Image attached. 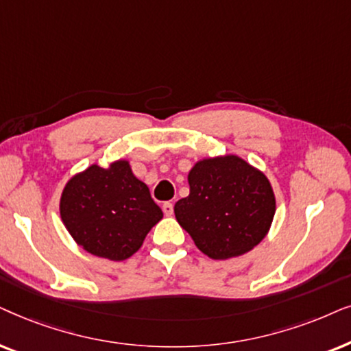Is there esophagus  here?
<instances>
[{
  "instance_id": "1",
  "label": "esophagus",
  "mask_w": 351,
  "mask_h": 351,
  "mask_svg": "<svg viewBox=\"0 0 351 351\" xmlns=\"http://www.w3.org/2000/svg\"><path fill=\"white\" fill-rule=\"evenodd\" d=\"M162 210H163V213L167 215V217H171L173 215V204L171 202H165L162 205Z\"/></svg>"
}]
</instances>
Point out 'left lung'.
<instances>
[{"mask_svg":"<svg viewBox=\"0 0 351 351\" xmlns=\"http://www.w3.org/2000/svg\"><path fill=\"white\" fill-rule=\"evenodd\" d=\"M188 183L189 195L175 204V217L210 258L239 256L268 234L276 212L273 188L244 158H202L191 168Z\"/></svg>","mask_w":351,"mask_h":351,"instance_id":"obj_1","label":"left lung"}]
</instances>
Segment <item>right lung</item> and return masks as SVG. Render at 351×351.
<instances>
[{
    "instance_id": "obj_1",
    "label": "right lung",
    "mask_w": 351,
    "mask_h": 351,
    "mask_svg": "<svg viewBox=\"0 0 351 351\" xmlns=\"http://www.w3.org/2000/svg\"><path fill=\"white\" fill-rule=\"evenodd\" d=\"M60 218L78 245L91 255L121 261L136 254L163 213L128 160L88 167L69 180L60 195Z\"/></svg>"
}]
</instances>
